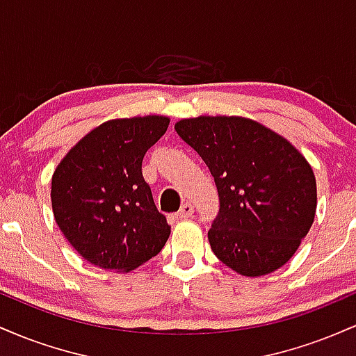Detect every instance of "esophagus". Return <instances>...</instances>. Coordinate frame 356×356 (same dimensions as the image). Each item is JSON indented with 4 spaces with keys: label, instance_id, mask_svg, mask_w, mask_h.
Masks as SVG:
<instances>
[{
    "label": "esophagus",
    "instance_id": "34e87169",
    "mask_svg": "<svg viewBox=\"0 0 356 356\" xmlns=\"http://www.w3.org/2000/svg\"><path fill=\"white\" fill-rule=\"evenodd\" d=\"M192 214H194V206H192L191 202H186V204H182L181 211L177 212V218L179 219H189Z\"/></svg>",
    "mask_w": 356,
    "mask_h": 356
}]
</instances>
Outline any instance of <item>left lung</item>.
<instances>
[{
	"label": "left lung",
	"mask_w": 356,
	"mask_h": 356,
	"mask_svg": "<svg viewBox=\"0 0 356 356\" xmlns=\"http://www.w3.org/2000/svg\"><path fill=\"white\" fill-rule=\"evenodd\" d=\"M174 129L218 186L220 209L207 234L216 257L246 277L284 266L316 212V179L305 155L246 117L199 115Z\"/></svg>",
	"instance_id": "left-lung-1"
}]
</instances>
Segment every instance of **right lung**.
<instances>
[{"label":"right lung","instance_id":"obj_1","mask_svg":"<svg viewBox=\"0 0 356 356\" xmlns=\"http://www.w3.org/2000/svg\"><path fill=\"white\" fill-rule=\"evenodd\" d=\"M170 118H112L81 137L56 165L51 207L75 251L102 269L129 273L161 252L170 227L142 177V159Z\"/></svg>","mask_w":356,"mask_h":356}]
</instances>
